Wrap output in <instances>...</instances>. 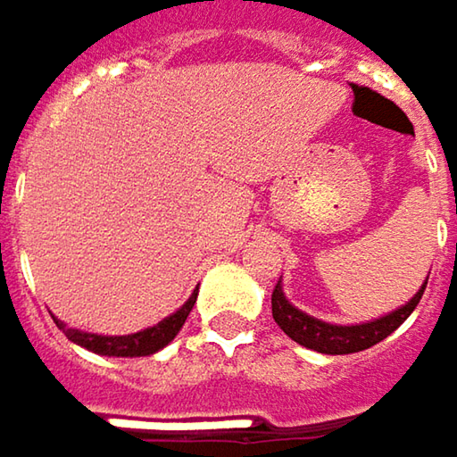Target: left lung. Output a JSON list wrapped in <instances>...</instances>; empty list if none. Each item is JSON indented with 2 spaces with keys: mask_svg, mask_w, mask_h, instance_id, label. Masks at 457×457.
<instances>
[{
  "mask_svg": "<svg viewBox=\"0 0 457 457\" xmlns=\"http://www.w3.org/2000/svg\"><path fill=\"white\" fill-rule=\"evenodd\" d=\"M424 289H427V284L400 311L376 318L371 323H361V326H334V323H323L318 318H311L308 313L297 311L295 305H289V300L281 292V284H276V289L270 295V311H273V320L281 326V331L287 337H292L297 345L311 347L315 353H326V355H350V353L369 350L381 339H386L408 315L416 311Z\"/></svg>",
  "mask_w": 457,
  "mask_h": 457,
  "instance_id": "obj_1",
  "label": "left lung"
}]
</instances>
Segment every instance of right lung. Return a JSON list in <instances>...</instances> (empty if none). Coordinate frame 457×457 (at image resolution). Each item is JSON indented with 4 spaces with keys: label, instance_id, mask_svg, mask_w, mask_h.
<instances>
[{
    "label": "right lung",
    "instance_id": "1",
    "mask_svg": "<svg viewBox=\"0 0 457 457\" xmlns=\"http://www.w3.org/2000/svg\"><path fill=\"white\" fill-rule=\"evenodd\" d=\"M195 303H197V292L187 300V305H184L181 311H176L170 318L160 320V323L152 326V328H144V331H137V334H129V337H99V334H86V331H79V328H68V326L60 323V320H57V326L62 328V334H65L71 342L81 345V347L96 353V355L142 358V355H152V353L162 350V347L181 331V326H184L187 315L192 313Z\"/></svg>",
    "mask_w": 457,
    "mask_h": 457
}]
</instances>
